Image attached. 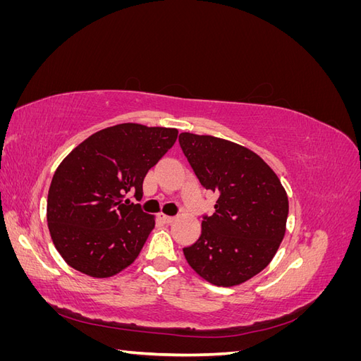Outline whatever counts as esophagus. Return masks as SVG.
I'll return each mask as SVG.
<instances>
[{"mask_svg": "<svg viewBox=\"0 0 361 361\" xmlns=\"http://www.w3.org/2000/svg\"><path fill=\"white\" fill-rule=\"evenodd\" d=\"M159 218H161V220H162L164 223H167V224H170V223L174 221V216H170V215H166V214H161Z\"/></svg>", "mask_w": 361, "mask_h": 361, "instance_id": "esophagus-1", "label": "esophagus"}]
</instances>
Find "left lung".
Returning a JSON list of instances; mask_svg holds the SVG:
<instances>
[{"label": "left lung", "instance_id": "1", "mask_svg": "<svg viewBox=\"0 0 361 361\" xmlns=\"http://www.w3.org/2000/svg\"><path fill=\"white\" fill-rule=\"evenodd\" d=\"M179 143L200 183L218 195L200 238L183 248L185 259L215 286L241 285L276 256L286 232L288 194L268 164L241 145L190 133Z\"/></svg>", "mask_w": 361, "mask_h": 361}]
</instances>
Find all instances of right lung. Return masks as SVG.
Listing matches in <instances>:
<instances>
[{"mask_svg": "<svg viewBox=\"0 0 361 361\" xmlns=\"http://www.w3.org/2000/svg\"><path fill=\"white\" fill-rule=\"evenodd\" d=\"M176 138L174 128L120 123L97 130L61 161L51 180L47 220L69 267L108 279L138 257L155 215L125 197H143L147 171Z\"/></svg>", "mask_w": 361, "mask_h": 361, "instance_id": "1", "label": "right lung"}]
</instances>
